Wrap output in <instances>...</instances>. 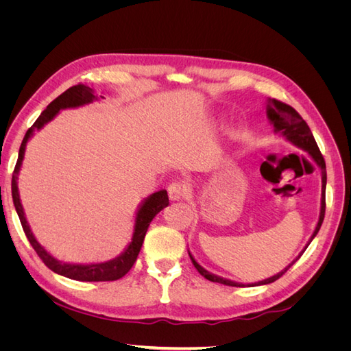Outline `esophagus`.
I'll list each match as a JSON object with an SVG mask.
<instances>
[{"instance_id":"obj_1","label":"esophagus","mask_w":351,"mask_h":351,"mask_svg":"<svg viewBox=\"0 0 351 351\" xmlns=\"http://www.w3.org/2000/svg\"><path fill=\"white\" fill-rule=\"evenodd\" d=\"M186 196V187L182 183H173L168 187V197L171 202L182 200Z\"/></svg>"}]
</instances>
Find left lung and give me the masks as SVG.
<instances>
[{"mask_svg": "<svg viewBox=\"0 0 351 351\" xmlns=\"http://www.w3.org/2000/svg\"><path fill=\"white\" fill-rule=\"evenodd\" d=\"M267 117L269 123L274 127V133L275 134H280L282 136L287 142H290L291 145H294L295 147H299V149L304 151L309 154V156L313 159L315 164L317 165L321 171V180H322V193H321V209H319V219H317V224L313 230V234L311 236L309 241L306 243V246L303 247V250L297 254L295 259H293V262L289 265V267H285L282 271H280L278 274L272 275V277L267 278V280H262L258 282H252V284H243V282H237V281H231L228 278H222L219 275L212 274L209 271H206L204 267H200L197 263V261L193 258V254L189 252V256L192 259L195 268L199 271V274L202 277H205L206 280L212 281V282H219V284H224V285H231V287H256V285H265V284H271L274 281H277L284 272H287L293 263H295V261H299L300 256L303 254V252L307 249V246L312 243V240L316 237L317 231H319L321 226H322V221L325 217V189H326V167H325V161H324V156L319 151V147H317L316 142H315V137L309 129V125L306 124V121L302 119L293 107L290 105H287L284 102H280L277 99H267Z\"/></svg>", "mask_w": 351, "mask_h": 351, "instance_id": "8db88e82", "label": "left lung"}]
</instances>
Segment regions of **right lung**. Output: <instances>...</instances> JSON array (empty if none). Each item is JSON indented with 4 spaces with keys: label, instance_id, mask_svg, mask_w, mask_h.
Here are the masks:
<instances>
[{
    "label": "right lung",
    "instance_id": "obj_1",
    "mask_svg": "<svg viewBox=\"0 0 351 351\" xmlns=\"http://www.w3.org/2000/svg\"><path fill=\"white\" fill-rule=\"evenodd\" d=\"M93 101H98V97L95 95L93 89H90L89 86H84V84H77V86H73L67 89L64 93H61L60 97L52 101L47 107V110L38 117V120L26 132L23 142L20 145L19 159H17V164L12 178V196H13V204H14L16 212L20 218V222H22V227L27 240L30 241L32 247H34L35 252L38 253V256L44 261V263L51 271H54L58 275H62V277H67L76 281H115L124 277V275L132 269L133 263L137 259V254H139L142 249L143 239L146 236L147 228H149L151 221L156 217V214H159V212L169 205L167 190L164 189L159 190V192H155L142 200V204L136 210L132 241H129L127 247L119 254V256L110 259L107 262H98V263H69V262L56 259L49 252H47L44 246H40V243L34 236V232H32L25 215V209L22 205V200H20L19 186H17L19 173L25 159L26 145L30 141V137L35 134V132H39L47 123L54 120L56 115L61 110L79 108V107H83V105L92 104Z\"/></svg>",
    "mask_w": 351,
    "mask_h": 351
}]
</instances>
